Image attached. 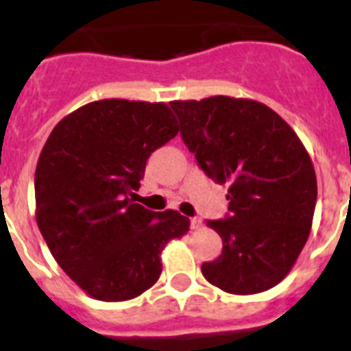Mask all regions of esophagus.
Here are the masks:
<instances>
[{
    "mask_svg": "<svg viewBox=\"0 0 351 351\" xmlns=\"http://www.w3.org/2000/svg\"><path fill=\"white\" fill-rule=\"evenodd\" d=\"M190 223H191V229L193 230H197V229H200V227H202V220H200V218H191L190 220Z\"/></svg>",
    "mask_w": 351,
    "mask_h": 351,
    "instance_id": "1",
    "label": "esophagus"
}]
</instances>
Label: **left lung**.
Listing matches in <instances>:
<instances>
[{"label":"left lung","instance_id":"obj_1","mask_svg":"<svg viewBox=\"0 0 351 351\" xmlns=\"http://www.w3.org/2000/svg\"><path fill=\"white\" fill-rule=\"evenodd\" d=\"M181 136L200 169L229 184V217L208 220L221 256L202 265L209 284L232 295L277 286L295 266L318 197L313 161L291 125L252 99L172 101Z\"/></svg>","mask_w":351,"mask_h":351}]
</instances>
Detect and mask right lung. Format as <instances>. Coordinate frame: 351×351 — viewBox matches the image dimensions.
I'll use <instances>...</instances> for the list:
<instances>
[{
	"label": "right lung",
	"mask_w": 351,
	"mask_h": 351,
	"mask_svg": "<svg viewBox=\"0 0 351 351\" xmlns=\"http://www.w3.org/2000/svg\"><path fill=\"white\" fill-rule=\"evenodd\" d=\"M179 131L169 104L103 99L51 131L35 170V218L51 254L95 300L142 295L161 275V252L190 220L130 199L151 152Z\"/></svg>",
	"instance_id": "add662e5"
}]
</instances>
